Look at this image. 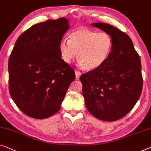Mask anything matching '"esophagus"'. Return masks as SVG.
<instances>
[{"label": "esophagus", "mask_w": 151, "mask_h": 151, "mask_svg": "<svg viewBox=\"0 0 151 151\" xmlns=\"http://www.w3.org/2000/svg\"><path fill=\"white\" fill-rule=\"evenodd\" d=\"M75 74H76V78H77V79L80 77V76L81 75V73L78 70H75Z\"/></svg>", "instance_id": "obj_1"}]
</instances>
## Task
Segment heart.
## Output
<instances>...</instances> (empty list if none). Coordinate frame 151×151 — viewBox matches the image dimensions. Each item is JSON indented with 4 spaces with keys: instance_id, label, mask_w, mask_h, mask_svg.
I'll return each mask as SVG.
<instances>
[{
    "instance_id": "heart-1",
    "label": "heart",
    "mask_w": 151,
    "mask_h": 151,
    "mask_svg": "<svg viewBox=\"0 0 151 151\" xmlns=\"http://www.w3.org/2000/svg\"><path fill=\"white\" fill-rule=\"evenodd\" d=\"M113 41L106 32L79 28L70 33L69 40L62 39L59 45L62 60L70 64L77 53L81 68L94 70L106 61L111 53Z\"/></svg>"
}]
</instances>
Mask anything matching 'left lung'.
I'll use <instances>...</instances> for the list:
<instances>
[{"instance_id":"left-lung-1","label":"left lung","mask_w":151,"mask_h":151,"mask_svg":"<svg viewBox=\"0 0 151 151\" xmlns=\"http://www.w3.org/2000/svg\"><path fill=\"white\" fill-rule=\"evenodd\" d=\"M91 25L109 34L113 46L104 64L81 76L85 106L100 120L116 121L131 111L140 97V58L126 33L108 24Z\"/></svg>"}]
</instances>
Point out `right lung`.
<instances>
[{
	"mask_svg": "<svg viewBox=\"0 0 151 151\" xmlns=\"http://www.w3.org/2000/svg\"><path fill=\"white\" fill-rule=\"evenodd\" d=\"M65 17L31 26L19 36L9 60V86L15 104L26 115L42 119L53 115L75 73L62 59L59 45L68 30Z\"/></svg>",
	"mask_w": 151,
	"mask_h": 151,
	"instance_id": "right-lung-1",
	"label": "right lung"
}]
</instances>
